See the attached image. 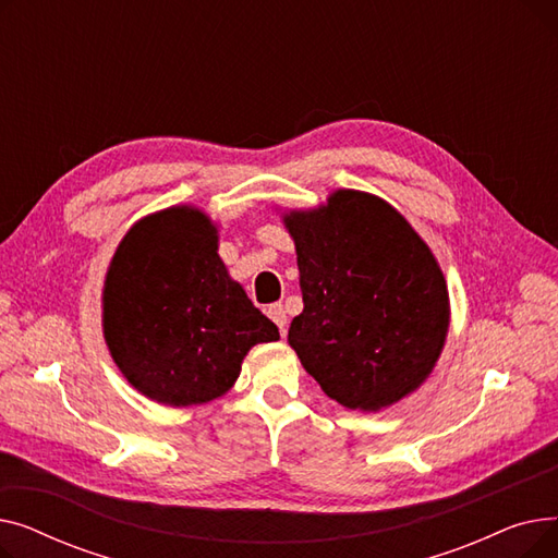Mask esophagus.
<instances>
[{
    "label": "esophagus",
    "instance_id": "1",
    "mask_svg": "<svg viewBox=\"0 0 558 558\" xmlns=\"http://www.w3.org/2000/svg\"><path fill=\"white\" fill-rule=\"evenodd\" d=\"M267 314H269V318L274 320V324L280 328V335L284 337L287 335V312H284V307L280 303H276V305H271L267 310Z\"/></svg>",
    "mask_w": 558,
    "mask_h": 558
}]
</instances>
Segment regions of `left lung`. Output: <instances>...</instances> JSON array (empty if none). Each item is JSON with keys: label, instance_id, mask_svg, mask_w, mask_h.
I'll return each instance as SVG.
<instances>
[{"label": "left lung", "instance_id": "left-lung-1", "mask_svg": "<svg viewBox=\"0 0 558 558\" xmlns=\"http://www.w3.org/2000/svg\"><path fill=\"white\" fill-rule=\"evenodd\" d=\"M282 221L305 305L287 341L303 368L326 396L362 412L416 391L450 326L448 284L421 234L393 205L357 190Z\"/></svg>", "mask_w": 558, "mask_h": 558}]
</instances>
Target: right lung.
Masks as SVG:
<instances>
[{
	"instance_id": "1",
	"label": "right lung",
	"mask_w": 558,
	"mask_h": 558,
	"mask_svg": "<svg viewBox=\"0 0 558 558\" xmlns=\"http://www.w3.org/2000/svg\"><path fill=\"white\" fill-rule=\"evenodd\" d=\"M217 226L192 205L140 219L117 246L104 282V337L146 398L190 407L223 396L276 324L228 276Z\"/></svg>"
}]
</instances>
